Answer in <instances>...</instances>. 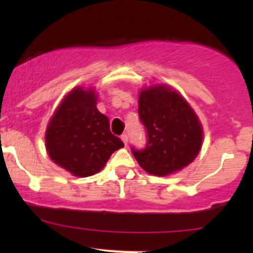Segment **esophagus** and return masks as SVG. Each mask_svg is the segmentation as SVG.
Instances as JSON below:
<instances>
[{
  "label": "esophagus",
  "mask_w": 253,
  "mask_h": 253,
  "mask_svg": "<svg viewBox=\"0 0 253 253\" xmlns=\"http://www.w3.org/2000/svg\"><path fill=\"white\" fill-rule=\"evenodd\" d=\"M120 138H122V140H123V142H124L125 146H126V144H128V134H123V135Z\"/></svg>",
  "instance_id": "34e87169"
}]
</instances>
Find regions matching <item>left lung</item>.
<instances>
[{
	"label": "left lung",
	"mask_w": 253,
	"mask_h": 253,
	"mask_svg": "<svg viewBox=\"0 0 253 253\" xmlns=\"http://www.w3.org/2000/svg\"><path fill=\"white\" fill-rule=\"evenodd\" d=\"M138 114L147 143L142 149L131 147V153L144 171L166 176L195 160L202 148V125L182 96L169 87H149L140 92Z\"/></svg>",
	"instance_id": "1"
}]
</instances>
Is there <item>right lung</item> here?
<instances>
[{"mask_svg":"<svg viewBox=\"0 0 253 253\" xmlns=\"http://www.w3.org/2000/svg\"><path fill=\"white\" fill-rule=\"evenodd\" d=\"M45 143L51 161L80 177L101 171L111 154L124 147L110 131L107 116L97 110L95 91L82 87L60 102L49 122Z\"/></svg>","mask_w":253,"mask_h":253,"instance_id":"right-lung-1","label":"right lung"}]
</instances>
